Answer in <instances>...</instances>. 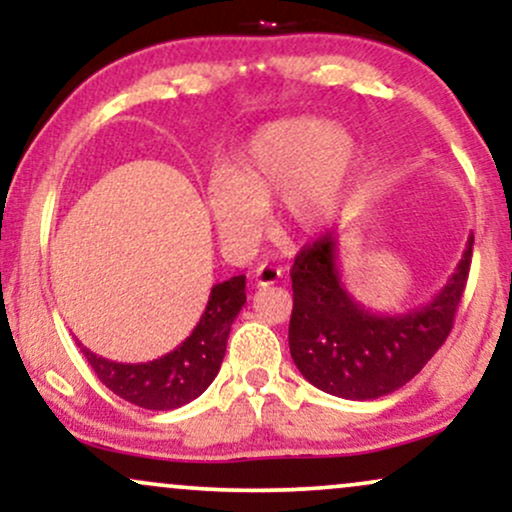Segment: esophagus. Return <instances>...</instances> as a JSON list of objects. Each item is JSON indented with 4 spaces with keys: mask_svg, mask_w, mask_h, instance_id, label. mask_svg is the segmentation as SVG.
I'll return each instance as SVG.
<instances>
[{
    "mask_svg": "<svg viewBox=\"0 0 512 512\" xmlns=\"http://www.w3.org/2000/svg\"><path fill=\"white\" fill-rule=\"evenodd\" d=\"M281 279V267H274V264H260L255 269V284L257 286H272Z\"/></svg>",
    "mask_w": 512,
    "mask_h": 512,
    "instance_id": "34e87169",
    "label": "esophagus"
}]
</instances>
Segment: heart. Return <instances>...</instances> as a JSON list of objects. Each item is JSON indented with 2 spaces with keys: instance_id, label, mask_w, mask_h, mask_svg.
<instances>
[{
  "instance_id": "obj_1",
  "label": "heart",
  "mask_w": 512,
  "mask_h": 512,
  "mask_svg": "<svg viewBox=\"0 0 512 512\" xmlns=\"http://www.w3.org/2000/svg\"><path fill=\"white\" fill-rule=\"evenodd\" d=\"M356 161V139L332 122H274L252 139L231 178L211 182L209 211L221 236L236 245L260 236L264 209L276 202L281 226L310 236L339 214Z\"/></svg>"
}]
</instances>
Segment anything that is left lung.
Returning <instances> with one entry per match:
<instances>
[{"instance_id":"8db88e82","label":"left lung","mask_w":512,"mask_h":512,"mask_svg":"<svg viewBox=\"0 0 512 512\" xmlns=\"http://www.w3.org/2000/svg\"><path fill=\"white\" fill-rule=\"evenodd\" d=\"M474 236L438 296L402 315L370 313L351 298L337 262V236L305 245L291 267V358L317 390L378 399L407 385L452 330L467 286Z\"/></svg>"}]
</instances>
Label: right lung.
<instances>
[{"mask_svg": "<svg viewBox=\"0 0 512 512\" xmlns=\"http://www.w3.org/2000/svg\"><path fill=\"white\" fill-rule=\"evenodd\" d=\"M245 305V276L216 284L197 327L180 346L146 363H117L81 346L88 366L117 397L142 409H178L211 385L226 354L228 334Z\"/></svg>", "mask_w": 512, "mask_h": 512, "instance_id": "1", "label": "right lung"}]
</instances>
